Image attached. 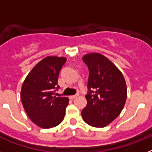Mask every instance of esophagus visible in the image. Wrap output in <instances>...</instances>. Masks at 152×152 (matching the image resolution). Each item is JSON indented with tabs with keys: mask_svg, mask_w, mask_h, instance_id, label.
Masks as SVG:
<instances>
[{
	"mask_svg": "<svg viewBox=\"0 0 152 152\" xmlns=\"http://www.w3.org/2000/svg\"><path fill=\"white\" fill-rule=\"evenodd\" d=\"M79 96V94H77L75 95H72V96H70L69 98L71 99V100H73V99H75V98H76L77 96Z\"/></svg>",
	"mask_w": 152,
	"mask_h": 152,
	"instance_id": "esophagus-1",
	"label": "esophagus"
}]
</instances>
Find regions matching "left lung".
<instances>
[{"instance_id":"8db88e82","label":"left lung","mask_w":152,"mask_h":152,"mask_svg":"<svg viewBox=\"0 0 152 152\" xmlns=\"http://www.w3.org/2000/svg\"><path fill=\"white\" fill-rule=\"evenodd\" d=\"M89 70L87 106L81 111L86 123L105 127L119 116L127 97V89L121 72L105 56L90 53L82 58Z\"/></svg>"}]
</instances>
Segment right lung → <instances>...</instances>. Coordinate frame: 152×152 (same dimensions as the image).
Masks as SVG:
<instances>
[{
	"label": "right lung",
	"mask_w": 152,
	"mask_h": 152,
	"mask_svg": "<svg viewBox=\"0 0 152 152\" xmlns=\"http://www.w3.org/2000/svg\"><path fill=\"white\" fill-rule=\"evenodd\" d=\"M66 58L48 56L32 69L21 89L23 106L29 119L43 129L55 127L62 122L68 97L55 96L59 89L58 78Z\"/></svg>",
	"instance_id": "right-lung-1"
}]
</instances>
